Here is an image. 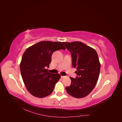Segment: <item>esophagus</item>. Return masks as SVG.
<instances>
[{"instance_id":"34e87169","label":"esophagus","mask_w":122,"mask_h":122,"mask_svg":"<svg viewBox=\"0 0 122 122\" xmlns=\"http://www.w3.org/2000/svg\"><path fill=\"white\" fill-rule=\"evenodd\" d=\"M65 77H66V76H62V75H61V78H65Z\"/></svg>"}]
</instances>
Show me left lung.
Listing matches in <instances>:
<instances>
[{"label": "left lung", "instance_id": "left-lung-1", "mask_svg": "<svg viewBox=\"0 0 122 122\" xmlns=\"http://www.w3.org/2000/svg\"><path fill=\"white\" fill-rule=\"evenodd\" d=\"M71 53L72 66L76 68L75 78L66 87L67 93L76 98L86 96L93 91L99 76L101 65L95 49L81 42H62Z\"/></svg>", "mask_w": 122, "mask_h": 122}]
</instances>
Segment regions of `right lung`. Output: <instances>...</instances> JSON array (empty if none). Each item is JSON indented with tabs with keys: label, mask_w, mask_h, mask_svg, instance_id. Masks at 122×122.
<instances>
[{
	"label": "right lung",
	"mask_w": 122,
	"mask_h": 122,
	"mask_svg": "<svg viewBox=\"0 0 122 122\" xmlns=\"http://www.w3.org/2000/svg\"><path fill=\"white\" fill-rule=\"evenodd\" d=\"M66 49L61 42L41 41L25 50L20 65L23 81L32 95L44 98L53 92L61 78L60 74L48 72L51 56L55 51Z\"/></svg>",
	"instance_id": "right-lung-1"
}]
</instances>
